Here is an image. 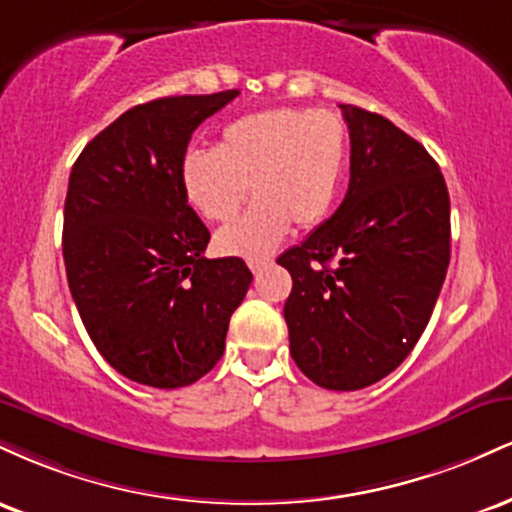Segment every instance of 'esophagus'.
Wrapping results in <instances>:
<instances>
[{"label":"esophagus","mask_w":512,"mask_h":512,"mask_svg":"<svg viewBox=\"0 0 512 512\" xmlns=\"http://www.w3.org/2000/svg\"><path fill=\"white\" fill-rule=\"evenodd\" d=\"M269 264H272V260L269 257H262V260H248V267L252 269V274H260L262 269H267Z\"/></svg>","instance_id":"esophagus-1"}]
</instances>
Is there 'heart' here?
I'll return each instance as SVG.
<instances>
[{"label":"heart","mask_w":512,"mask_h":512,"mask_svg":"<svg viewBox=\"0 0 512 512\" xmlns=\"http://www.w3.org/2000/svg\"><path fill=\"white\" fill-rule=\"evenodd\" d=\"M349 170V134L330 110L274 108L223 127L216 149H190L178 180L187 204L207 221H228L248 197L255 204L216 233L221 255L262 260L296 226L330 216Z\"/></svg>","instance_id":"obj_1"}]
</instances>
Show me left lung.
I'll list each match as a JSON object with an SVG mask.
<instances>
[{
    "instance_id": "8db88e82",
    "label": "left lung",
    "mask_w": 512,
    "mask_h": 512,
    "mask_svg": "<svg viewBox=\"0 0 512 512\" xmlns=\"http://www.w3.org/2000/svg\"><path fill=\"white\" fill-rule=\"evenodd\" d=\"M339 108L349 190L276 262L293 279L284 305L293 361L315 385L349 392L390 375L424 334L450 264V197L416 139L383 115Z\"/></svg>"
}]
</instances>
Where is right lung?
I'll list each match as a JSON object with an SVG mask.
<instances>
[{
  "mask_svg": "<svg viewBox=\"0 0 512 512\" xmlns=\"http://www.w3.org/2000/svg\"><path fill=\"white\" fill-rule=\"evenodd\" d=\"M236 96L134 105L84 146L69 175V291L91 342L134 383L175 390L207 375L250 289L240 257H204L211 236L178 180L192 132Z\"/></svg>",
  "mask_w": 512,
  "mask_h": 512,
  "instance_id": "1",
  "label": "right lung"
}]
</instances>
